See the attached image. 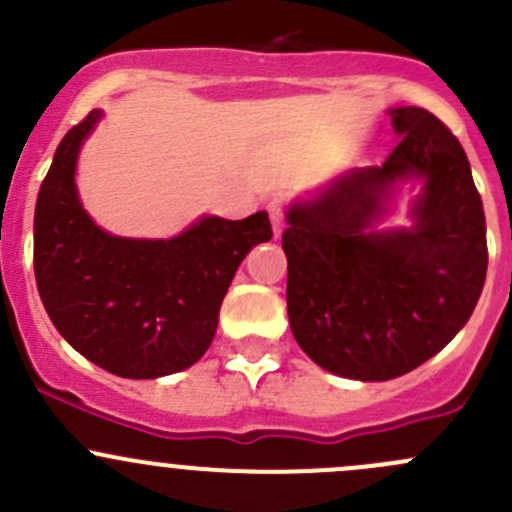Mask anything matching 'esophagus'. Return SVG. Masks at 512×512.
<instances>
[{
  "instance_id": "1",
  "label": "esophagus",
  "mask_w": 512,
  "mask_h": 512,
  "mask_svg": "<svg viewBox=\"0 0 512 512\" xmlns=\"http://www.w3.org/2000/svg\"><path fill=\"white\" fill-rule=\"evenodd\" d=\"M267 213H270L272 227H275V235H280L282 227H285V203H282L280 198L270 200V205H267Z\"/></svg>"
}]
</instances>
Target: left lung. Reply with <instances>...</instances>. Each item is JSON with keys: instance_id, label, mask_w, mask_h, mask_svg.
<instances>
[{"instance_id": "8db88e82", "label": "left lung", "mask_w": 512, "mask_h": 512, "mask_svg": "<svg viewBox=\"0 0 512 512\" xmlns=\"http://www.w3.org/2000/svg\"><path fill=\"white\" fill-rule=\"evenodd\" d=\"M384 165L354 168L287 213L289 327L332 374L386 381L441 352L476 309L488 270L483 200L466 151L426 108L391 111ZM423 177L414 228L376 233L399 179Z\"/></svg>"}]
</instances>
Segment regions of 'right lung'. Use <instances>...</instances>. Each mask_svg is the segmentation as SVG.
<instances>
[{
  "label": "right lung",
  "instance_id": "add662e5",
  "mask_svg": "<svg viewBox=\"0 0 512 512\" xmlns=\"http://www.w3.org/2000/svg\"><path fill=\"white\" fill-rule=\"evenodd\" d=\"M101 111L76 123L54 153L34 210V275L61 337L123 379H158L193 366L218 329L237 267L272 237L267 213L203 218L170 240L103 232L76 195V156Z\"/></svg>",
  "mask_w": 512,
  "mask_h": 512
}]
</instances>
